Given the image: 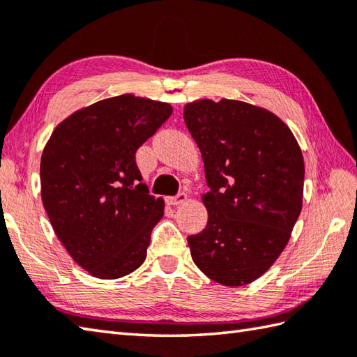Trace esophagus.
I'll use <instances>...</instances> for the list:
<instances>
[{
  "label": "esophagus",
  "mask_w": 357,
  "mask_h": 357,
  "mask_svg": "<svg viewBox=\"0 0 357 357\" xmlns=\"http://www.w3.org/2000/svg\"><path fill=\"white\" fill-rule=\"evenodd\" d=\"M187 199H188L187 193L181 192V193H178L176 196H170V198H167V202H169L170 206H179V204L187 202Z\"/></svg>",
  "instance_id": "esophagus-1"
}]
</instances>
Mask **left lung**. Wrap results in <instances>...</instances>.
<instances>
[{"mask_svg":"<svg viewBox=\"0 0 357 357\" xmlns=\"http://www.w3.org/2000/svg\"><path fill=\"white\" fill-rule=\"evenodd\" d=\"M210 192L207 227L188 236L192 259L218 284L241 287L284 252L304 198V156L282 119L236 100L185 104Z\"/></svg>","mask_w":357,"mask_h":357,"instance_id":"left-lung-1","label":"left lung"}]
</instances>
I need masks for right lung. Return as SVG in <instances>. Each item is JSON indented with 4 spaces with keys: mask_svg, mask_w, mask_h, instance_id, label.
<instances>
[{
    "mask_svg": "<svg viewBox=\"0 0 357 357\" xmlns=\"http://www.w3.org/2000/svg\"><path fill=\"white\" fill-rule=\"evenodd\" d=\"M172 105L132 93L73 112L43 150L41 198L53 231L79 267L118 279L146 261L164 199L149 195L135 153Z\"/></svg>",
    "mask_w": 357,
    "mask_h": 357,
    "instance_id": "add662e5",
    "label": "right lung"
}]
</instances>
